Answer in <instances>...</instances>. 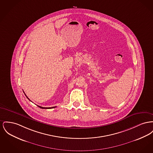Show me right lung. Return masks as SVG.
<instances>
[{
    "mask_svg": "<svg viewBox=\"0 0 153 153\" xmlns=\"http://www.w3.org/2000/svg\"><path fill=\"white\" fill-rule=\"evenodd\" d=\"M27 99H29V98H28L27 97ZM39 106V108H55V107H52V108H43V107H42V106Z\"/></svg>",
    "mask_w": 153,
    "mask_h": 153,
    "instance_id": "1",
    "label": "right lung"
}]
</instances>
